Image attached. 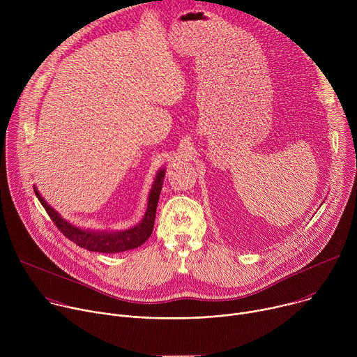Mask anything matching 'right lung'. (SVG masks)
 Instances as JSON below:
<instances>
[{
	"label": "right lung",
	"instance_id": "obj_1",
	"mask_svg": "<svg viewBox=\"0 0 357 357\" xmlns=\"http://www.w3.org/2000/svg\"><path fill=\"white\" fill-rule=\"evenodd\" d=\"M165 176V168H161L155 174V179L152 182V186L149 189L148 195V205L144 218L139 223L135 226L126 229V230H93V229H83L72 225L70 222L65 220L52 206L47 205V202L42 197L36 186H33V190L40 202V205L45 208L50 219L54 220L56 227L73 243H76L79 247H83L89 251H97V252H121L127 250H132L144 244L154 229L155 222V213H157V205L160 200V193L162 189Z\"/></svg>",
	"mask_w": 357,
	"mask_h": 357
}]
</instances>
